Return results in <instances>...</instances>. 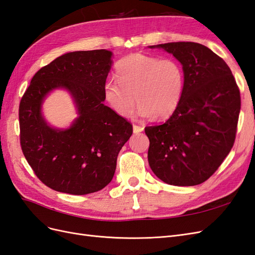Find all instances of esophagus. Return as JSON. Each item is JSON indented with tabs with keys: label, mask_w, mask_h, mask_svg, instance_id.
Segmentation results:
<instances>
[{
	"label": "esophagus",
	"mask_w": 255,
	"mask_h": 255,
	"mask_svg": "<svg viewBox=\"0 0 255 255\" xmlns=\"http://www.w3.org/2000/svg\"><path fill=\"white\" fill-rule=\"evenodd\" d=\"M144 127L143 126H139V125H133V132L134 133H139L141 131H143Z\"/></svg>",
	"instance_id": "1"
}]
</instances>
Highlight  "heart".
<instances>
[{
	"mask_svg": "<svg viewBox=\"0 0 255 255\" xmlns=\"http://www.w3.org/2000/svg\"><path fill=\"white\" fill-rule=\"evenodd\" d=\"M116 80H108L104 98L121 118L132 114L135 99L142 118L169 119L178 109L185 90V72L172 57L129 54L116 64Z\"/></svg>",
	"mask_w": 255,
	"mask_h": 255,
	"instance_id": "obj_1",
	"label": "heart"
}]
</instances>
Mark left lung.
Returning <instances> with one entry per match:
<instances>
[{
    "label": "left lung",
    "instance_id": "8db88e82",
    "mask_svg": "<svg viewBox=\"0 0 255 255\" xmlns=\"http://www.w3.org/2000/svg\"><path fill=\"white\" fill-rule=\"evenodd\" d=\"M155 47L183 65L185 90L168 121L145 127L148 163L166 184L200 185L218 170L234 145L241 92L227 63L201 43L178 41L150 48Z\"/></svg>",
    "mask_w": 255,
    "mask_h": 255
}]
</instances>
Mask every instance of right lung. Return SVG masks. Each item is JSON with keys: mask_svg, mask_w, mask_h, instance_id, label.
<instances>
[{"mask_svg": "<svg viewBox=\"0 0 255 255\" xmlns=\"http://www.w3.org/2000/svg\"><path fill=\"white\" fill-rule=\"evenodd\" d=\"M111 56L101 49L57 57L36 72L21 98V148L35 175L55 191L82 195L104 189L132 134L131 124L104 105ZM60 87L71 92L79 112L65 130L49 128L41 115L42 100Z\"/></svg>", "mask_w": 255, "mask_h": 255, "instance_id": "1", "label": "right lung"}]
</instances>
